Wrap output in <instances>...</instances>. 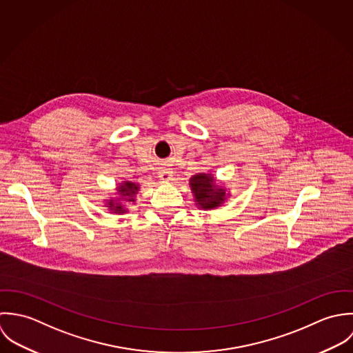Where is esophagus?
<instances>
[{
	"mask_svg": "<svg viewBox=\"0 0 353 353\" xmlns=\"http://www.w3.org/2000/svg\"><path fill=\"white\" fill-rule=\"evenodd\" d=\"M158 174H159V179H161V180L169 181V180H170V176H172V170L168 169V168H162Z\"/></svg>",
	"mask_w": 353,
	"mask_h": 353,
	"instance_id": "1",
	"label": "esophagus"
}]
</instances>
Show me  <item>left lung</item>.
<instances>
[{
    "label": "left lung",
    "mask_w": 353,
    "mask_h": 353,
    "mask_svg": "<svg viewBox=\"0 0 353 353\" xmlns=\"http://www.w3.org/2000/svg\"><path fill=\"white\" fill-rule=\"evenodd\" d=\"M190 185L192 187L198 205L203 209H214L223 201L225 192L214 185L210 174L203 173L191 177Z\"/></svg>",
    "instance_id": "1"
}]
</instances>
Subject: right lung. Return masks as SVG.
<instances>
[{
    "mask_svg": "<svg viewBox=\"0 0 353 353\" xmlns=\"http://www.w3.org/2000/svg\"><path fill=\"white\" fill-rule=\"evenodd\" d=\"M119 191H120V194L121 195H124V196H131V195H134L137 191H138V185L137 184H134V183H131V181H125L120 188H119ZM128 201H132V198H130ZM110 210H113L114 212H124L125 210L123 209V206H120V205H117L116 208L113 206V201H110Z\"/></svg>",
    "mask_w": 353,
    "mask_h": 353,
    "instance_id": "add662e5",
    "label": "right lung"
}]
</instances>
